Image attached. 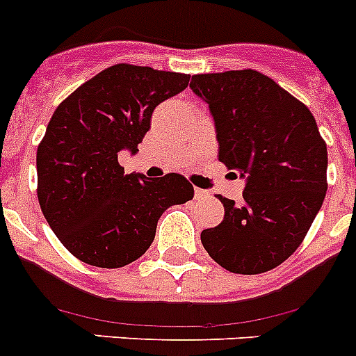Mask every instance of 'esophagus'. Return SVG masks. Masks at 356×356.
I'll use <instances>...</instances> for the list:
<instances>
[{
	"mask_svg": "<svg viewBox=\"0 0 356 356\" xmlns=\"http://www.w3.org/2000/svg\"><path fill=\"white\" fill-rule=\"evenodd\" d=\"M210 194L207 193V191H203V188H194V197L196 200H205V197H209Z\"/></svg>",
	"mask_w": 356,
	"mask_h": 356,
	"instance_id": "1",
	"label": "esophagus"
}]
</instances>
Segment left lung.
Instances as JSON below:
<instances>
[{
    "mask_svg": "<svg viewBox=\"0 0 356 356\" xmlns=\"http://www.w3.org/2000/svg\"><path fill=\"white\" fill-rule=\"evenodd\" d=\"M219 160L246 180L242 203L217 196L225 219L201 232L207 253L229 273L260 275L294 253L326 196L328 151L307 105L253 69L196 74Z\"/></svg>",
    "mask_w": 356,
    "mask_h": 356,
    "instance_id": "obj_1",
    "label": "left lung"
}]
</instances>
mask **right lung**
I'll list each match as a JSON object with an SVG mask.
<instances>
[{"label":"right lung","instance_id":"right-lung-1","mask_svg":"<svg viewBox=\"0 0 356 356\" xmlns=\"http://www.w3.org/2000/svg\"><path fill=\"white\" fill-rule=\"evenodd\" d=\"M191 76L115 64L53 112L37 149V196L53 234L78 260L105 269L143 257L169 207L194 197L185 176L124 175L122 149L137 153L151 114Z\"/></svg>","mask_w":356,"mask_h":356}]
</instances>
